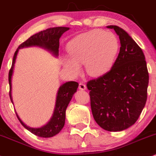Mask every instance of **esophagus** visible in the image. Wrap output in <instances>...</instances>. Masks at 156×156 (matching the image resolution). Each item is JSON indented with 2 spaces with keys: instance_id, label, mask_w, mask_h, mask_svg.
I'll use <instances>...</instances> for the list:
<instances>
[{
  "instance_id": "esophagus-1",
  "label": "esophagus",
  "mask_w": 156,
  "mask_h": 156,
  "mask_svg": "<svg viewBox=\"0 0 156 156\" xmlns=\"http://www.w3.org/2000/svg\"><path fill=\"white\" fill-rule=\"evenodd\" d=\"M79 89L84 90L86 89V85L84 83H82V82H80V83L79 84Z\"/></svg>"
}]
</instances>
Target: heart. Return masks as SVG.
I'll return each instance as SVG.
<instances>
[{
    "label": "heart",
    "instance_id": "heart-1",
    "mask_svg": "<svg viewBox=\"0 0 156 156\" xmlns=\"http://www.w3.org/2000/svg\"><path fill=\"white\" fill-rule=\"evenodd\" d=\"M119 48L120 43L113 33L99 29L87 31L69 42L70 57H64L63 65L73 75H78L82 70L80 64H85L87 74L101 76L112 69Z\"/></svg>",
    "mask_w": 156,
    "mask_h": 156
}]
</instances>
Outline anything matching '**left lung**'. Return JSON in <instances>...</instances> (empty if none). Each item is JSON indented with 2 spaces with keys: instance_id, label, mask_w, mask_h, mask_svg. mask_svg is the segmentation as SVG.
<instances>
[{
  "instance_id": "obj_1",
  "label": "left lung",
  "mask_w": 156,
  "mask_h": 156,
  "mask_svg": "<svg viewBox=\"0 0 156 156\" xmlns=\"http://www.w3.org/2000/svg\"><path fill=\"white\" fill-rule=\"evenodd\" d=\"M120 41V52L109 72L87 82L94 120L108 131L131 126L142 113L149 82L144 55L134 40L121 27L109 25Z\"/></svg>"
}]
</instances>
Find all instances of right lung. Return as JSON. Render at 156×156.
Instances as JSON below:
<instances>
[{
	"instance_id": "right-lung-1",
	"label": "right lung",
	"mask_w": 156,
	"mask_h": 156,
	"mask_svg": "<svg viewBox=\"0 0 156 156\" xmlns=\"http://www.w3.org/2000/svg\"><path fill=\"white\" fill-rule=\"evenodd\" d=\"M69 30V27H49L45 30L40 31L37 34L31 36L28 39L24 41L19 46L16 52H14L13 57L12 67L9 72V96L12 102V76L13 74V69H14L15 60L16 58L19 49L23 47H30V46H39V47H44L51 51L55 55H58L59 52V39L60 36L64 32ZM79 86L78 82H68L63 84L60 87L58 90V95H57L55 108L54 113L49 120V122L45 126H42L38 129H32V128L27 127L26 125L22 122L17 114L16 113L18 120H20V123L23 125L25 129L34 133L36 136L44 137V138H48L52 137L57 133H58L63 129L66 120V110L69 105V102L72 98L74 93L76 91Z\"/></svg>"
}]
</instances>
